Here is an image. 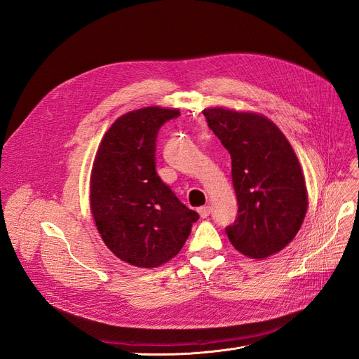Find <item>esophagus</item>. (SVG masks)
<instances>
[{"mask_svg": "<svg viewBox=\"0 0 359 359\" xmlns=\"http://www.w3.org/2000/svg\"><path fill=\"white\" fill-rule=\"evenodd\" d=\"M198 212H199V215L202 217V219H206V217L210 215V212H211V206H201V208L198 210Z\"/></svg>", "mask_w": 359, "mask_h": 359, "instance_id": "34e87169", "label": "esophagus"}]
</instances>
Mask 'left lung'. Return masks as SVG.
I'll use <instances>...</instances> for the list:
<instances>
[{
	"mask_svg": "<svg viewBox=\"0 0 359 359\" xmlns=\"http://www.w3.org/2000/svg\"><path fill=\"white\" fill-rule=\"evenodd\" d=\"M206 123L232 158L238 217L226 227L232 245L252 259L285 248L307 212V189L295 151L264 115L205 109Z\"/></svg>",
	"mask_w": 359,
	"mask_h": 359,
	"instance_id": "8db88e82",
	"label": "left lung"
}]
</instances>
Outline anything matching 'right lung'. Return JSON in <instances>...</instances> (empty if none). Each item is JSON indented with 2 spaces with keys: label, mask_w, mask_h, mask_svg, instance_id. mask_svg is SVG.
Listing matches in <instances>:
<instances>
[{
  "label": "right lung",
  "mask_w": 359,
  "mask_h": 359,
  "mask_svg": "<svg viewBox=\"0 0 359 359\" xmlns=\"http://www.w3.org/2000/svg\"><path fill=\"white\" fill-rule=\"evenodd\" d=\"M178 109L132 111L107 130L94 158L90 203L97 231L124 262L156 268L177 256L199 214L180 202L156 170L160 127Z\"/></svg>",
  "instance_id": "obj_1"
}]
</instances>
